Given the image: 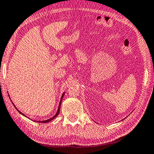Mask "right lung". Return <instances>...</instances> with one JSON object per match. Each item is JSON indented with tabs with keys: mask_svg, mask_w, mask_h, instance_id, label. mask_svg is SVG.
Listing matches in <instances>:
<instances>
[{
	"mask_svg": "<svg viewBox=\"0 0 154 154\" xmlns=\"http://www.w3.org/2000/svg\"><path fill=\"white\" fill-rule=\"evenodd\" d=\"M64 93L65 92H64V93H63V94H62V97H61V99H60V105H59V107H58V109H57V113L55 114V115L54 116H53L52 118H51V119H48V120H46V121H39L38 123H48V122H49V121H52L53 119H54L56 116H57L58 114H59V113H60V106H61V103H62V99H63V97H64ZM13 105L14 106V107H15L16 108V106H15V105H14V103H13ZM16 109H17V110L18 111V112L19 113H20L22 115H23V116H26L25 115H24V114H23V113H22L21 112H20L18 110V109H17L16 108Z\"/></svg>",
	"mask_w": 154,
	"mask_h": 154,
	"instance_id": "1",
	"label": "right lung"
}]
</instances>
